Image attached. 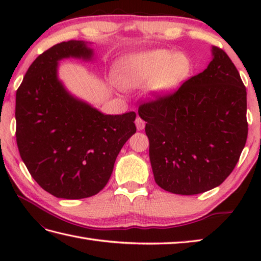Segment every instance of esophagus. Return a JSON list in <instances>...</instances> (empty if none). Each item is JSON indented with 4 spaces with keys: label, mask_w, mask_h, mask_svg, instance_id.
Here are the masks:
<instances>
[{
    "label": "esophagus",
    "mask_w": 261,
    "mask_h": 261,
    "mask_svg": "<svg viewBox=\"0 0 261 261\" xmlns=\"http://www.w3.org/2000/svg\"><path fill=\"white\" fill-rule=\"evenodd\" d=\"M136 125H137V129L138 130H143L145 129V125H146V122L143 121L140 116H138L136 119Z\"/></svg>",
    "instance_id": "obj_1"
}]
</instances>
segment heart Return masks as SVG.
Masks as SVG:
<instances>
[{
	"label": "heart",
	"mask_w": 261,
	"mask_h": 261,
	"mask_svg": "<svg viewBox=\"0 0 261 261\" xmlns=\"http://www.w3.org/2000/svg\"><path fill=\"white\" fill-rule=\"evenodd\" d=\"M191 71V62L171 50H151L129 55L115 66L119 84L134 88L148 83L149 91L157 95L171 92Z\"/></svg>",
	"instance_id": "b5f03b06"
}]
</instances>
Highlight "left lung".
Listing matches in <instances>:
<instances>
[{
  "label": "left lung",
  "instance_id": "left-lung-1",
  "mask_svg": "<svg viewBox=\"0 0 261 261\" xmlns=\"http://www.w3.org/2000/svg\"><path fill=\"white\" fill-rule=\"evenodd\" d=\"M176 91L140 104L154 181L165 191L196 195L226 179L248 137L247 91L224 50Z\"/></svg>",
  "mask_w": 261,
  "mask_h": 261
}]
</instances>
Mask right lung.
Returning a JSON list of instances; mask_svg holds the SVG:
<instances>
[{
	"label": "right lung",
	"mask_w": 261,
	"mask_h": 261,
	"mask_svg": "<svg viewBox=\"0 0 261 261\" xmlns=\"http://www.w3.org/2000/svg\"><path fill=\"white\" fill-rule=\"evenodd\" d=\"M92 56L86 42L57 43L39 55L16 91L20 156L38 185L58 198H86L102 191L121 148L137 131L135 112L103 114L58 81V60Z\"/></svg>",
	"instance_id": "add662e5"
}]
</instances>
